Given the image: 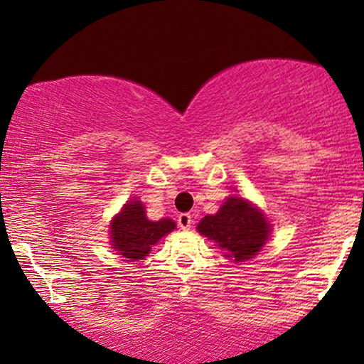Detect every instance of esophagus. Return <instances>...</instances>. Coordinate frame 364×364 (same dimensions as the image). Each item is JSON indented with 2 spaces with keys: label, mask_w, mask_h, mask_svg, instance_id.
<instances>
[{
  "label": "esophagus",
  "mask_w": 364,
  "mask_h": 364,
  "mask_svg": "<svg viewBox=\"0 0 364 364\" xmlns=\"http://www.w3.org/2000/svg\"><path fill=\"white\" fill-rule=\"evenodd\" d=\"M177 222H178V227H181L182 230H188V228H191V225H192V215H191V213H181Z\"/></svg>",
  "instance_id": "obj_1"
}]
</instances>
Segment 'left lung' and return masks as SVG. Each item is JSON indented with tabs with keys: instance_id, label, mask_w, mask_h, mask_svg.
<instances>
[{
	"instance_id": "obj_1",
	"label": "left lung",
	"mask_w": 364,
	"mask_h": 364,
	"mask_svg": "<svg viewBox=\"0 0 364 364\" xmlns=\"http://www.w3.org/2000/svg\"><path fill=\"white\" fill-rule=\"evenodd\" d=\"M200 235L213 240L225 257L233 262L250 260L270 235L272 227L267 217L243 197H228L215 215H205L198 222Z\"/></svg>"
}]
</instances>
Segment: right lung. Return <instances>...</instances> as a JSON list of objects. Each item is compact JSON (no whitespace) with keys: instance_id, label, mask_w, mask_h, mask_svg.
<instances>
[{"instance_id":"right-lung-1","label":"right lung","mask_w":364,"mask_h":364,"mask_svg":"<svg viewBox=\"0 0 364 364\" xmlns=\"http://www.w3.org/2000/svg\"><path fill=\"white\" fill-rule=\"evenodd\" d=\"M176 228L171 218L152 222L146 215V207L141 200L132 198L111 220V243L119 255L129 260H144L151 248Z\"/></svg>"}]
</instances>
